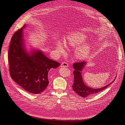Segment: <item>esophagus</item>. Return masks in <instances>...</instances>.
I'll return each mask as SVG.
<instances>
[{
    "instance_id": "esophagus-1",
    "label": "esophagus",
    "mask_w": 125,
    "mask_h": 125,
    "mask_svg": "<svg viewBox=\"0 0 125 125\" xmlns=\"http://www.w3.org/2000/svg\"><path fill=\"white\" fill-rule=\"evenodd\" d=\"M68 67V64L67 62H62L61 64V67Z\"/></svg>"
}]
</instances>
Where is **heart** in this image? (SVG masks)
<instances>
[{"instance_id":"heart-1","label":"heart","mask_w":125,"mask_h":125,"mask_svg":"<svg viewBox=\"0 0 125 125\" xmlns=\"http://www.w3.org/2000/svg\"><path fill=\"white\" fill-rule=\"evenodd\" d=\"M85 35L81 33H74L69 35L67 38L66 43L72 46H76L82 44L86 41ZM56 50L60 52L64 51V47L62 43L59 42L57 44ZM91 52V46L88 43H84L77 47L76 53L77 56L81 59L87 57Z\"/></svg>"}]
</instances>
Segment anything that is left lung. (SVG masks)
<instances>
[{
    "label": "left lung",
    "instance_id": "1",
    "mask_svg": "<svg viewBox=\"0 0 125 125\" xmlns=\"http://www.w3.org/2000/svg\"><path fill=\"white\" fill-rule=\"evenodd\" d=\"M86 64V62L83 61L75 63L73 65V68L75 69L73 72L74 81L72 86L73 89L76 93L83 97L92 96L98 93H100L115 81L114 80L109 84L100 88H93L86 86L83 82L82 76L81 75L82 70Z\"/></svg>",
    "mask_w": 125,
    "mask_h": 125
}]
</instances>
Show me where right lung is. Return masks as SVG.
I'll use <instances>...</instances> for the list:
<instances>
[{
    "label": "right lung",
    "mask_w": 125,
    "mask_h": 125,
    "mask_svg": "<svg viewBox=\"0 0 125 125\" xmlns=\"http://www.w3.org/2000/svg\"><path fill=\"white\" fill-rule=\"evenodd\" d=\"M17 31L11 38L8 58L11 78L27 92L38 94L46 88L48 71L60 64L50 59L41 50L29 53L25 49L23 29Z\"/></svg>",
    "instance_id": "1"
}]
</instances>
